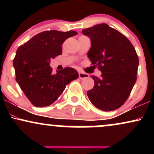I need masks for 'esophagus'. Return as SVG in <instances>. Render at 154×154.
I'll use <instances>...</instances> for the list:
<instances>
[{
  "label": "esophagus",
  "mask_w": 154,
  "mask_h": 154,
  "mask_svg": "<svg viewBox=\"0 0 154 154\" xmlns=\"http://www.w3.org/2000/svg\"><path fill=\"white\" fill-rule=\"evenodd\" d=\"M88 77H89V75H88V74L84 73V72H79V79H85V78H88Z\"/></svg>",
  "instance_id": "34e87169"
}]
</instances>
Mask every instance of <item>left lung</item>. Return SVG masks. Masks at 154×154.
Returning a JSON list of instances; mask_svg holds the SVG:
<instances>
[{"label": "left lung", "mask_w": 154, "mask_h": 154, "mask_svg": "<svg viewBox=\"0 0 154 154\" xmlns=\"http://www.w3.org/2000/svg\"><path fill=\"white\" fill-rule=\"evenodd\" d=\"M91 39L88 57L102 72L87 92L91 103L104 111L118 109L128 100L137 79L139 59L135 48L123 34L106 24L84 29Z\"/></svg>", "instance_id": "left-lung-1"}]
</instances>
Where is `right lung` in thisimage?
I'll return each mask as SVG.
<instances>
[{
    "instance_id": "1",
    "label": "right lung",
    "mask_w": 154,
    "mask_h": 154,
    "mask_svg": "<svg viewBox=\"0 0 154 154\" xmlns=\"http://www.w3.org/2000/svg\"><path fill=\"white\" fill-rule=\"evenodd\" d=\"M75 31H45L35 35L17 51L13 64L16 81L26 98L36 107L50 106L58 99L66 85L78 78L75 69L65 67L52 73L51 59L62 54V45Z\"/></svg>"
}]
</instances>
